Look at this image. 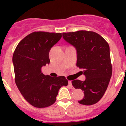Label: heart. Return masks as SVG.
<instances>
[{
    "label": "heart",
    "instance_id": "obj_1",
    "mask_svg": "<svg viewBox=\"0 0 126 126\" xmlns=\"http://www.w3.org/2000/svg\"><path fill=\"white\" fill-rule=\"evenodd\" d=\"M69 52H70V48H68L65 50V57H68L69 55Z\"/></svg>",
    "mask_w": 126,
    "mask_h": 126
}]
</instances>
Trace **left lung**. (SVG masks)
<instances>
[{
	"label": "left lung",
	"instance_id": "1",
	"mask_svg": "<svg viewBox=\"0 0 126 126\" xmlns=\"http://www.w3.org/2000/svg\"><path fill=\"white\" fill-rule=\"evenodd\" d=\"M60 39L54 33L34 32L19 43L13 54L16 84L26 100L35 107L52 105L59 89L68 84L64 76L42 71V67L50 64V50Z\"/></svg>",
	"mask_w": 126,
	"mask_h": 126
}]
</instances>
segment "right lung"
I'll return each mask as SVG.
<instances>
[{
    "label": "right lung",
    "instance_id": "right-lung-1",
    "mask_svg": "<svg viewBox=\"0 0 126 126\" xmlns=\"http://www.w3.org/2000/svg\"><path fill=\"white\" fill-rule=\"evenodd\" d=\"M63 38L76 48V65L85 76L83 81H72L75 88L84 92V98L78 102L86 105L97 103L103 96L112 76L109 44L100 34L86 31L65 33Z\"/></svg>",
    "mask_w": 126,
    "mask_h": 126
}]
</instances>
